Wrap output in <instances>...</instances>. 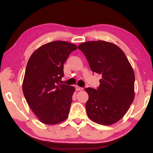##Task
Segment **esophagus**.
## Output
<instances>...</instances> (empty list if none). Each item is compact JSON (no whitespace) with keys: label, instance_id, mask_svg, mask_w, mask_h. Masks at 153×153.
<instances>
[{"label":"esophagus","instance_id":"esophagus-1","mask_svg":"<svg viewBox=\"0 0 153 153\" xmlns=\"http://www.w3.org/2000/svg\"><path fill=\"white\" fill-rule=\"evenodd\" d=\"M75 89H76V91H82L83 89H84V88H83V87H79V86L76 85V86L75 87Z\"/></svg>","mask_w":153,"mask_h":153}]
</instances>
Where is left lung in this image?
I'll use <instances>...</instances> for the list:
<instances>
[{
	"label": "left lung",
	"mask_w": 153,
	"mask_h": 153,
	"mask_svg": "<svg viewBox=\"0 0 153 153\" xmlns=\"http://www.w3.org/2000/svg\"><path fill=\"white\" fill-rule=\"evenodd\" d=\"M78 48L92 71L102 76L97 89H85L89 95L85 104L88 117L105 126L118 122L135 97V74L126 55L117 45L104 41H87Z\"/></svg>",
	"instance_id": "obj_1"
}]
</instances>
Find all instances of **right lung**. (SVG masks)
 I'll list each match as a JSON object with an SVG mask.
<instances>
[{"label": "right lung", "instance_id": "1", "mask_svg": "<svg viewBox=\"0 0 153 153\" xmlns=\"http://www.w3.org/2000/svg\"><path fill=\"white\" fill-rule=\"evenodd\" d=\"M76 49L67 41H53L34 51L27 62L23 92L32 112L45 124H56L68 118L75 88L59 82L64 75V62Z\"/></svg>", "mask_w": 153, "mask_h": 153}]
</instances>
